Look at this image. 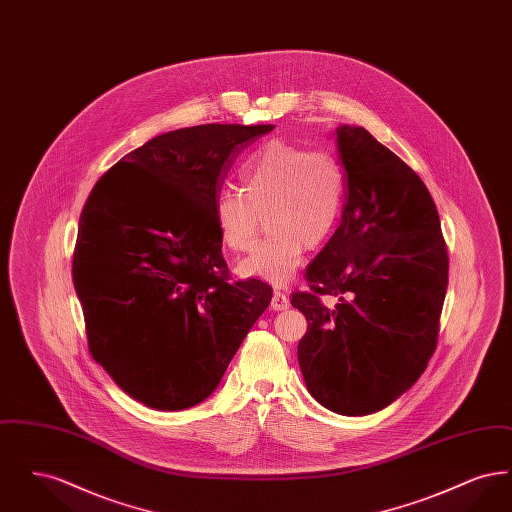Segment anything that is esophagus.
Instances as JSON below:
<instances>
[{"mask_svg":"<svg viewBox=\"0 0 512 512\" xmlns=\"http://www.w3.org/2000/svg\"><path fill=\"white\" fill-rule=\"evenodd\" d=\"M290 307V297L286 293L274 292L272 299H270V309L272 311H284Z\"/></svg>","mask_w":512,"mask_h":512,"instance_id":"34e87169","label":"esophagus"}]
</instances>
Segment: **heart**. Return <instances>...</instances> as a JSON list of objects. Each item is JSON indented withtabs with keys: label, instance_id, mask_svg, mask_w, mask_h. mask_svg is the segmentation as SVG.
I'll return each mask as SVG.
<instances>
[{
	"label": "heart",
	"instance_id": "heart-1",
	"mask_svg": "<svg viewBox=\"0 0 512 512\" xmlns=\"http://www.w3.org/2000/svg\"><path fill=\"white\" fill-rule=\"evenodd\" d=\"M242 190H222L213 217L220 242L247 251L265 213L268 236L240 263V274L274 286L290 284L303 251L324 244L343 207V172L326 151L272 140L245 159Z\"/></svg>",
	"mask_w": 512,
	"mask_h": 512
}]
</instances>
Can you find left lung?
I'll use <instances>...</instances> for the list:
<instances>
[{
  "mask_svg": "<svg viewBox=\"0 0 512 512\" xmlns=\"http://www.w3.org/2000/svg\"><path fill=\"white\" fill-rule=\"evenodd\" d=\"M345 205L334 236L293 293L309 328L297 361L309 393L345 416L382 411L413 386L438 340L447 249L418 174L363 126L334 132ZM320 294L339 301L326 308Z\"/></svg>",
  "mask_w": 512,
  "mask_h": 512,
  "instance_id": "obj_1",
  "label": "left lung"
}]
</instances>
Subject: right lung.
<instances>
[{
    "mask_svg": "<svg viewBox=\"0 0 512 512\" xmlns=\"http://www.w3.org/2000/svg\"><path fill=\"white\" fill-rule=\"evenodd\" d=\"M272 124L165 132L99 178L74 247L90 353L159 411L205 401L263 315L272 288L228 280L213 205L236 157Z\"/></svg>",
    "mask_w": 512,
    "mask_h": 512,
    "instance_id": "1",
    "label": "right lung"
}]
</instances>
